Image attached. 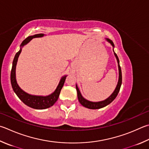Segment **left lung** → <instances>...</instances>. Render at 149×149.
<instances>
[{"instance_id":"obj_1","label":"left lung","mask_w":149,"mask_h":149,"mask_svg":"<svg viewBox=\"0 0 149 149\" xmlns=\"http://www.w3.org/2000/svg\"><path fill=\"white\" fill-rule=\"evenodd\" d=\"M106 41H107L109 44L113 46V49L115 47L114 44L113 42L109 38H105ZM113 52H114V55L115 56L116 58H117V63H118V81L117 83V86L115 89V91H113V93L111 94V96H109L107 99L104 100L103 101H100V102H91L88 101L87 100H86L85 98H84L83 96L81 95V94L80 93V91L79 88H78L77 85H75V87H76V90H77V98H78V100L80 102V104H81L83 106L85 107L86 108H88V109H100V108L104 107L106 106V105H109V104H111L114 100L115 99L116 97H117V94L118 93V92L120 91V86L122 85V72H121V68L120 66V64H119V60H118V58L117 55V54L115 53L114 50H113Z\"/></svg>"}]
</instances>
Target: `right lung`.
Wrapping results in <instances>:
<instances>
[{"mask_svg":"<svg viewBox=\"0 0 149 149\" xmlns=\"http://www.w3.org/2000/svg\"><path fill=\"white\" fill-rule=\"evenodd\" d=\"M44 36V34H37L33 35V36H30L28 38H26L25 40H23L20 45L19 51L15 54V57L13 58L10 75L11 84H12V88L13 91H14V93L16 94V95L18 96V98H19L25 105L36 109H47V108L53 106V105L55 104V103L57 101L59 94H60L61 93V91L62 88H63L64 82H65L66 78L67 77L66 75L62 77L55 91H54L53 93L49 94V95L45 96L32 95V94H28L27 93H26V92L23 91L22 89L19 87V86L18 85L17 80H16L15 70L19 56L21 51H22V47L24 45L27 44L32 39L34 38H40L43 37Z\"/></svg>","mask_w":149,"mask_h":149,"instance_id":"add662e5","label":"right lung"}]
</instances>
